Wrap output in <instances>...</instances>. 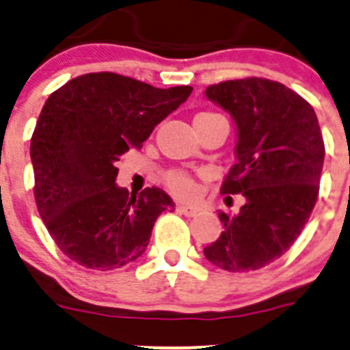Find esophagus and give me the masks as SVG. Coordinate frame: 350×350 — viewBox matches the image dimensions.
Masks as SVG:
<instances>
[{
	"label": "esophagus",
	"instance_id": "esophagus-1",
	"mask_svg": "<svg viewBox=\"0 0 350 350\" xmlns=\"http://www.w3.org/2000/svg\"><path fill=\"white\" fill-rule=\"evenodd\" d=\"M176 210H178L179 213L185 215V217H196V215L200 213V208L189 206V204H178V206H176Z\"/></svg>",
	"mask_w": 350,
	"mask_h": 350
}]
</instances>
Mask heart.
Returning <instances> with one entry per match:
<instances>
[{
    "instance_id": "1",
    "label": "heart",
    "mask_w": 350,
    "mask_h": 350,
    "mask_svg": "<svg viewBox=\"0 0 350 350\" xmlns=\"http://www.w3.org/2000/svg\"><path fill=\"white\" fill-rule=\"evenodd\" d=\"M208 115H215V113H211V111L198 113L195 118H201V116H208ZM164 183H165V186H167L169 191L178 198H191L196 193L195 179H193L191 174H188L186 171L174 169V171L165 172Z\"/></svg>"
}]
</instances>
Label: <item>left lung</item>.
<instances>
[{"label": "left lung", "instance_id": "8db88e82", "mask_svg": "<svg viewBox=\"0 0 350 350\" xmlns=\"http://www.w3.org/2000/svg\"><path fill=\"white\" fill-rule=\"evenodd\" d=\"M237 125V162L221 195H243L237 215L218 213L220 237L204 257L230 273L267 266L305 228L322 176L325 146L315 109L299 94L264 77L224 81L204 91Z\"/></svg>", "mask_w": 350, "mask_h": 350}]
</instances>
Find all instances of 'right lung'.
<instances>
[{
  "label": "right lung",
  "instance_id": "add662e5",
  "mask_svg": "<svg viewBox=\"0 0 350 350\" xmlns=\"http://www.w3.org/2000/svg\"><path fill=\"white\" fill-rule=\"evenodd\" d=\"M191 91L90 72L45 101L30 142L33 195L49 234L70 260L108 271L146 252L155 220L174 203L155 186L139 195L118 188L116 161L140 149Z\"/></svg>",
  "mask_w": 350,
  "mask_h": 350
}]
</instances>
